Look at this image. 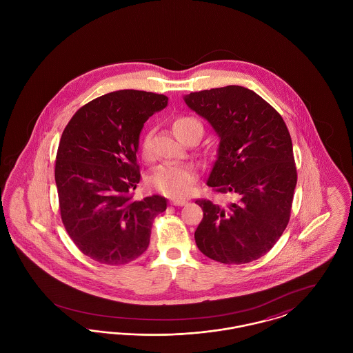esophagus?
Segmentation results:
<instances>
[{
    "instance_id": "1",
    "label": "esophagus",
    "mask_w": 353,
    "mask_h": 353,
    "mask_svg": "<svg viewBox=\"0 0 353 353\" xmlns=\"http://www.w3.org/2000/svg\"><path fill=\"white\" fill-rule=\"evenodd\" d=\"M186 203H188V201H185V200H179V199H173V200H170V205H174V206H184Z\"/></svg>"
}]
</instances>
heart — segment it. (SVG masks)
Here are the masks:
<instances>
[{
	"label": "heart",
	"mask_w": 353,
	"mask_h": 353,
	"mask_svg": "<svg viewBox=\"0 0 353 353\" xmlns=\"http://www.w3.org/2000/svg\"><path fill=\"white\" fill-rule=\"evenodd\" d=\"M201 125L197 119L190 117H179L173 120V131L177 137H181L186 134L192 127ZM143 156H151V144L150 139L145 137L143 141ZM196 183L194 170L189 165L184 164H163L157 168L153 169L150 177L148 184L153 189L159 190L163 194L169 197H184L190 193L193 185Z\"/></svg>",
	"instance_id": "1"
}]
</instances>
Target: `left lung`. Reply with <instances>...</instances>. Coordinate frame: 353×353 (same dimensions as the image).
I'll return each instance as SVG.
<instances>
[{"mask_svg":"<svg viewBox=\"0 0 353 353\" xmlns=\"http://www.w3.org/2000/svg\"><path fill=\"white\" fill-rule=\"evenodd\" d=\"M184 101L219 136L206 184L235 199L225 206L196 201L203 212L197 248L225 265L249 263L271 250L290 219L296 186L291 136L269 103L242 85L190 92Z\"/></svg>","mask_w":353,"mask_h":353,"instance_id":"obj_1","label":"left lung"}]
</instances>
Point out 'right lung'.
I'll return each mask as SVG.
<instances>
[{"mask_svg":"<svg viewBox=\"0 0 353 353\" xmlns=\"http://www.w3.org/2000/svg\"><path fill=\"white\" fill-rule=\"evenodd\" d=\"M167 105L165 95L119 90L79 108L62 134L55 163L62 222L77 248L99 263L139 258L153 219L167 209L159 194L141 201L130 196L140 183V132Z\"/></svg>","mask_w":353,"mask_h":353,"instance_id":"right-lung-1","label":"right lung"}]
</instances>
